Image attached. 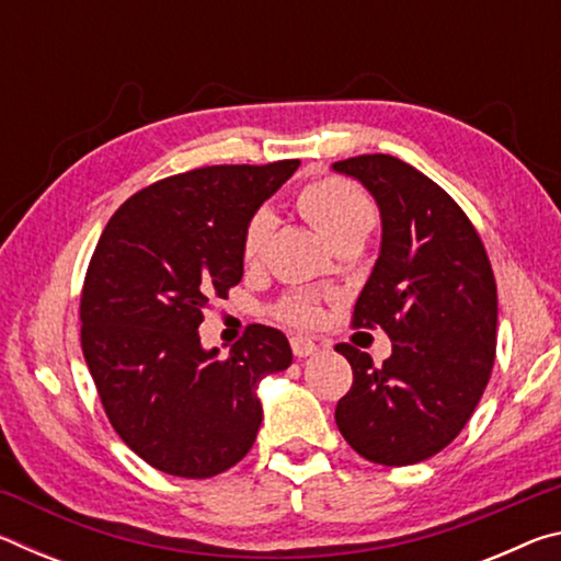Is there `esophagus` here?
Masks as SVG:
<instances>
[{
  "label": "esophagus",
  "mask_w": 561,
  "mask_h": 561,
  "mask_svg": "<svg viewBox=\"0 0 561 561\" xmlns=\"http://www.w3.org/2000/svg\"><path fill=\"white\" fill-rule=\"evenodd\" d=\"M291 351H294V356H297V358H307L311 354H317L319 344L309 336H291Z\"/></svg>",
  "instance_id": "esophagus-1"
}]
</instances>
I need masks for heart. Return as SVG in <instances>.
Segmentation results:
<instances>
[{
    "mask_svg": "<svg viewBox=\"0 0 561 561\" xmlns=\"http://www.w3.org/2000/svg\"><path fill=\"white\" fill-rule=\"evenodd\" d=\"M301 213L331 244L351 234H368L376 225V207L371 197L341 178H321L301 190ZM274 220L267 210L252 215L242 234V260L257 264L267 247ZM279 317L294 327H314L321 319L319 299L311 294H291L279 304Z\"/></svg>",
    "mask_w": 561,
    "mask_h": 561,
    "instance_id": "heart-1",
    "label": "heart"
}]
</instances>
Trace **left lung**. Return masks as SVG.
<instances>
[{
    "mask_svg": "<svg viewBox=\"0 0 561 561\" xmlns=\"http://www.w3.org/2000/svg\"><path fill=\"white\" fill-rule=\"evenodd\" d=\"M356 178L381 213V252L354 307V327H381V366L348 344L354 368L336 425L360 458L401 468L433 458L470 421L497 344V287L478 230L421 170L374 153L331 165Z\"/></svg>",
    "mask_w": 561,
    "mask_h": 561,
    "instance_id": "8db88e82",
    "label": "left lung"
}]
</instances>
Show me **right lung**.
Masks as SVG:
<instances>
[{"label": "right lung", "instance_id": "right-lung-1", "mask_svg": "<svg viewBox=\"0 0 561 561\" xmlns=\"http://www.w3.org/2000/svg\"><path fill=\"white\" fill-rule=\"evenodd\" d=\"M299 160L210 165L123 203L93 250L81 291V348L113 431L156 470L203 480L250 453L257 383L291 364L282 331L252 324L220 356L197 327L240 284L242 234Z\"/></svg>", "mask_w": 561, "mask_h": 561}]
</instances>
